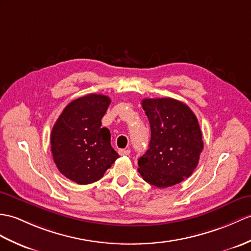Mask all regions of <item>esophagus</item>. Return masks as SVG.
<instances>
[{"instance_id": "34e87169", "label": "esophagus", "mask_w": 251, "mask_h": 251, "mask_svg": "<svg viewBox=\"0 0 251 251\" xmlns=\"http://www.w3.org/2000/svg\"><path fill=\"white\" fill-rule=\"evenodd\" d=\"M119 154L121 156H128L130 154V150H119Z\"/></svg>"}]
</instances>
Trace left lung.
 <instances>
[{"label": "left lung", "instance_id": "8db88e82", "mask_svg": "<svg viewBox=\"0 0 251 251\" xmlns=\"http://www.w3.org/2000/svg\"><path fill=\"white\" fill-rule=\"evenodd\" d=\"M142 107L151 126L149 150L138 160L145 182L158 188L189 177L203 150L197 116L184 102L173 98H145Z\"/></svg>", "mask_w": 251, "mask_h": 251}]
</instances>
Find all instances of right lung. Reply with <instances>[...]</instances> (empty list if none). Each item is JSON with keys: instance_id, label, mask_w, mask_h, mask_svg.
<instances>
[{"instance_id": "add662e5", "label": "right lung", "mask_w": 251, "mask_h": 251, "mask_svg": "<svg viewBox=\"0 0 251 251\" xmlns=\"http://www.w3.org/2000/svg\"><path fill=\"white\" fill-rule=\"evenodd\" d=\"M111 99L89 94L69 102L51 131V152L59 171L73 182L86 185L100 179L119 158L108 128L101 127Z\"/></svg>"}]
</instances>
